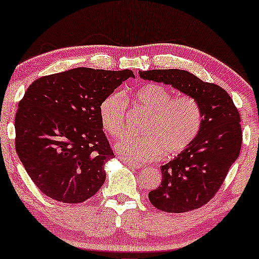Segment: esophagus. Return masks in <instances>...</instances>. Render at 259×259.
<instances>
[{
	"label": "esophagus",
	"instance_id": "34e87169",
	"mask_svg": "<svg viewBox=\"0 0 259 259\" xmlns=\"http://www.w3.org/2000/svg\"><path fill=\"white\" fill-rule=\"evenodd\" d=\"M123 162H125L126 165H128L130 167H132V168H134V169H139V168L143 167V166H141V165H139V164H136V162H133V161L126 160V159H123Z\"/></svg>",
	"mask_w": 259,
	"mask_h": 259
}]
</instances>
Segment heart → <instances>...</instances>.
Wrapping results in <instances>:
<instances>
[{
    "mask_svg": "<svg viewBox=\"0 0 259 259\" xmlns=\"http://www.w3.org/2000/svg\"><path fill=\"white\" fill-rule=\"evenodd\" d=\"M134 105L150 113L141 128L144 137L123 136L115 144L122 158L137 162L172 157L186 150L199 133L203 112L197 99L190 95L173 97L168 88L148 83L132 95ZM127 100L121 92L109 94L100 105V121L111 137H119L125 127Z\"/></svg>",
    "mask_w": 259,
    "mask_h": 259,
    "instance_id": "heart-1",
    "label": "heart"
}]
</instances>
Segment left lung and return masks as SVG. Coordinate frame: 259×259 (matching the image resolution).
I'll use <instances>...</instances> for the list:
<instances>
[{"mask_svg":"<svg viewBox=\"0 0 259 259\" xmlns=\"http://www.w3.org/2000/svg\"><path fill=\"white\" fill-rule=\"evenodd\" d=\"M144 80L171 84L197 99L203 112L201 128L186 150L161 166L162 180L148 193L154 207L182 213L199 208L218 192L242 147L240 116L228 92L180 69L139 72Z\"/></svg>","mask_w":259,"mask_h":259,"instance_id":"obj_1","label":"left lung"}]
</instances>
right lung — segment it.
<instances>
[{"label": "right lung", "instance_id": "1", "mask_svg": "<svg viewBox=\"0 0 259 259\" xmlns=\"http://www.w3.org/2000/svg\"><path fill=\"white\" fill-rule=\"evenodd\" d=\"M132 70L79 67L35 80L19 104L15 148L38 190L61 203H82L106 179L114 157L102 131L101 102Z\"/></svg>", "mask_w": 259, "mask_h": 259}]
</instances>
